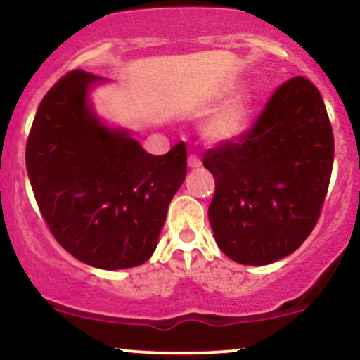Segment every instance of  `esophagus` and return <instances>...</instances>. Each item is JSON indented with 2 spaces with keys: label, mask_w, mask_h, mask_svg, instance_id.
<instances>
[{
  "label": "esophagus",
  "mask_w": 360,
  "mask_h": 360,
  "mask_svg": "<svg viewBox=\"0 0 360 360\" xmlns=\"http://www.w3.org/2000/svg\"><path fill=\"white\" fill-rule=\"evenodd\" d=\"M188 167L189 169H198L201 167V159L196 154H191L188 157Z\"/></svg>",
  "instance_id": "obj_1"
}]
</instances>
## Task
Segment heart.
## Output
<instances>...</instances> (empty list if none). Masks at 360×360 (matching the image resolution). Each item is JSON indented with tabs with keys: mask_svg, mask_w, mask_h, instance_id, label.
<instances>
[{
	"mask_svg": "<svg viewBox=\"0 0 360 360\" xmlns=\"http://www.w3.org/2000/svg\"><path fill=\"white\" fill-rule=\"evenodd\" d=\"M252 103L254 96L250 91L237 94L232 101L223 105L206 120L203 127L205 137L213 143H229L240 139L249 127Z\"/></svg>",
	"mask_w": 360,
	"mask_h": 360,
	"instance_id": "heart-1",
	"label": "heart"
}]
</instances>
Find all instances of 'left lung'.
Here are the masks:
<instances>
[{"mask_svg": "<svg viewBox=\"0 0 360 360\" xmlns=\"http://www.w3.org/2000/svg\"><path fill=\"white\" fill-rule=\"evenodd\" d=\"M208 208L226 257L266 266L292 254L315 229L333 166V134L320 91L307 77L281 84L254 127L210 148Z\"/></svg>", "mask_w": 360, "mask_h": 360, "instance_id": "obj_1", "label": "left lung"}]
</instances>
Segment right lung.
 Returning a JSON list of instances; mask_svg holds the SVG:
<instances>
[{
	"mask_svg": "<svg viewBox=\"0 0 360 360\" xmlns=\"http://www.w3.org/2000/svg\"><path fill=\"white\" fill-rule=\"evenodd\" d=\"M103 77L71 71L45 94L25 162L49 230L69 254L98 269L137 267L154 254L167 208L186 177V146L152 155L130 131L91 108Z\"/></svg>",
	"mask_w": 360,
	"mask_h": 360,
	"instance_id": "add662e5",
	"label": "right lung"
}]
</instances>
